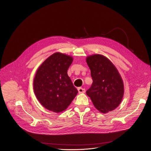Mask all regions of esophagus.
Instances as JSON below:
<instances>
[{"instance_id":"1","label":"esophagus","mask_w":151,"mask_h":151,"mask_svg":"<svg viewBox=\"0 0 151 151\" xmlns=\"http://www.w3.org/2000/svg\"><path fill=\"white\" fill-rule=\"evenodd\" d=\"M78 90L79 93H84L86 91V90L84 88H82V87L78 88Z\"/></svg>"}]
</instances>
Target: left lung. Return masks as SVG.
<instances>
[{
    "mask_svg": "<svg viewBox=\"0 0 151 151\" xmlns=\"http://www.w3.org/2000/svg\"><path fill=\"white\" fill-rule=\"evenodd\" d=\"M86 61L93 79L92 85L86 94L101 113L113 110L121 102L124 93L123 81L117 68L101 55L88 57Z\"/></svg>",
    "mask_w": 151,
    "mask_h": 151,
    "instance_id": "left-lung-1",
    "label": "left lung"
}]
</instances>
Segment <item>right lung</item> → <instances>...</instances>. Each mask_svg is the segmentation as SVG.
<instances>
[{
	"instance_id": "1",
	"label": "right lung",
	"mask_w": 151,
	"mask_h": 151,
	"mask_svg": "<svg viewBox=\"0 0 151 151\" xmlns=\"http://www.w3.org/2000/svg\"><path fill=\"white\" fill-rule=\"evenodd\" d=\"M72 57L55 53L40 66L34 80V90L39 102L50 111L60 113L69 106L78 90L67 75Z\"/></svg>"
}]
</instances>
